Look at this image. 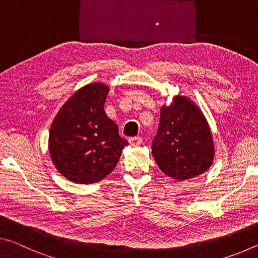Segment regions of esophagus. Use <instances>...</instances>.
<instances>
[{"label":"esophagus","mask_w":258,"mask_h":258,"mask_svg":"<svg viewBox=\"0 0 258 258\" xmlns=\"http://www.w3.org/2000/svg\"><path fill=\"white\" fill-rule=\"evenodd\" d=\"M142 142H143V139H142V137H139V136L132 137V138L129 139V143H130V144H132L133 146H138V145H141V144H142Z\"/></svg>","instance_id":"esophagus-1"}]
</instances>
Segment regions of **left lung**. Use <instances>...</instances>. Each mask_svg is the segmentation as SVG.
<instances>
[{"label": "left lung", "mask_w": 258, "mask_h": 258, "mask_svg": "<svg viewBox=\"0 0 258 258\" xmlns=\"http://www.w3.org/2000/svg\"><path fill=\"white\" fill-rule=\"evenodd\" d=\"M212 132L200 108L185 96H176L160 111L152 154L162 172L174 179L193 178L212 166Z\"/></svg>", "instance_id": "obj_1"}]
</instances>
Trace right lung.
Wrapping results in <instances>:
<instances>
[{"mask_svg": "<svg viewBox=\"0 0 258 258\" xmlns=\"http://www.w3.org/2000/svg\"><path fill=\"white\" fill-rule=\"evenodd\" d=\"M108 87L91 83L62 105L49 134V152L54 167L78 184L97 183L106 177L128 145L116 123L104 111Z\"/></svg>", "mask_w": 258, "mask_h": 258, "instance_id": "add662e5", "label": "right lung"}]
</instances>
